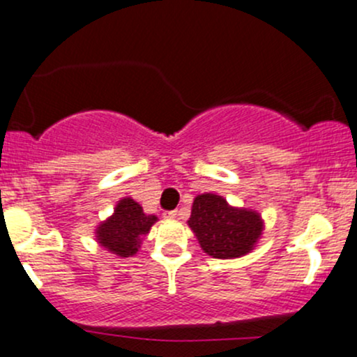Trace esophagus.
Listing matches in <instances>:
<instances>
[{"label": "esophagus", "mask_w": 357, "mask_h": 357, "mask_svg": "<svg viewBox=\"0 0 357 357\" xmlns=\"http://www.w3.org/2000/svg\"><path fill=\"white\" fill-rule=\"evenodd\" d=\"M164 217H166V218H176V217H179V211L178 210H169V211H166V213H164Z\"/></svg>", "instance_id": "obj_1"}]
</instances>
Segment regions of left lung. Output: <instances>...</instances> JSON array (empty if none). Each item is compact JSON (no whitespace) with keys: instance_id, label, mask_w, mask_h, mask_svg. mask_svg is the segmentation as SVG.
<instances>
[{"instance_id":"8db88e82","label":"left lung","mask_w":357,"mask_h":357,"mask_svg":"<svg viewBox=\"0 0 357 357\" xmlns=\"http://www.w3.org/2000/svg\"><path fill=\"white\" fill-rule=\"evenodd\" d=\"M188 225L208 256L232 259L248 254L262 232L259 213L234 208L218 195H198Z\"/></svg>"}]
</instances>
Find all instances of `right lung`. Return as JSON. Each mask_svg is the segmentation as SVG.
I'll return each instance as SVG.
<instances>
[{
    "label": "right lung",
    "mask_w": 357,
    "mask_h": 357,
    "mask_svg": "<svg viewBox=\"0 0 357 357\" xmlns=\"http://www.w3.org/2000/svg\"><path fill=\"white\" fill-rule=\"evenodd\" d=\"M155 222V215H146L139 203L132 198H123L116 205L115 213L98 227V242L120 257L134 256L140 248L142 236L149 234Z\"/></svg>",
    "instance_id": "1"
}]
</instances>
